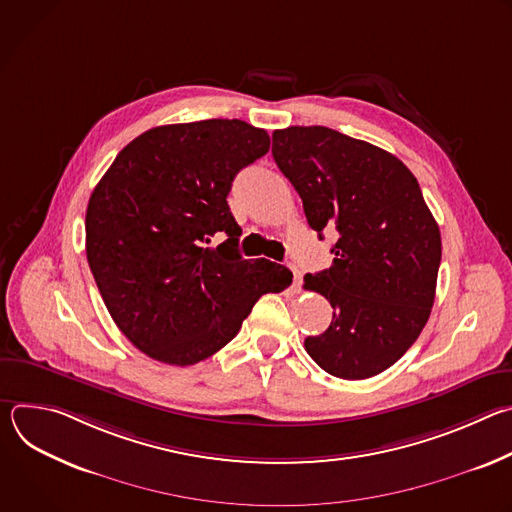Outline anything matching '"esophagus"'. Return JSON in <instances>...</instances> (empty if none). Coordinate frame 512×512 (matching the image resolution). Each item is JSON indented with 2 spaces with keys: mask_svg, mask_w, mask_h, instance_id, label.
<instances>
[{
  "mask_svg": "<svg viewBox=\"0 0 512 512\" xmlns=\"http://www.w3.org/2000/svg\"><path fill=\"white\" fill-rule=\"evenodd\" d=\"M289 269H291V273H294V289H300V285H302V271L296 265H289Z\"/></svg>",
  "mask_w": 512,
  "mask_h": 512,
  "instance_id": "1",
  "label": "esophagus"
}]
</instances>
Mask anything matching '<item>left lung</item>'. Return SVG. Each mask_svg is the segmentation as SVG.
Wrapping results in <instances>:
<instances>
[{
  "label": "left lung",
  "mask_w": 512,
  "mask_h": 512,
  "mask_svg": "<svg viewBox=\"0 0 512 512\" xmlns=\"http://www.w3.org/2000/svg\"><path fill=\"white\" fill-rule=\"evenodd\" d=\"M273 160L298 190L308 225L336 229L330 269L304 277L334 308L304 346L332 377H375L409 350L435 298L442 237L409 168L330 127L273 131Z\"/></svg>",
  "instance_id": "left-lung-1"
}]
</instances>
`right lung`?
<instances>
[{
  "instance_id": "1",
  "label": "right lung",
  "mask_w": 512,
  "mask_h": 512,
  "mask_svg": "<svg viewBox=\"0 0 512 512\" xmlns=\"http://www.w3.org/2000/svg\"><path fill=\"white\" fill-rule=\"evenodd\" d=\"M269 152L241 119L162 125L117 154L87 206V261L127 340L154 360L188 367L229 344L255 302L291 283L267 259H243L227 196ZM228 239L216 248L212 236Z\"/></svg>"
}]
</instances>
